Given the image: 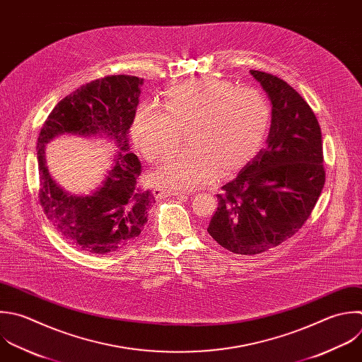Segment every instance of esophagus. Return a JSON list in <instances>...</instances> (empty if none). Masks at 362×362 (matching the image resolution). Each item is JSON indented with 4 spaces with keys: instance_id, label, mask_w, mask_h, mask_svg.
I'll return each mask as SVG.
<instances>
[{
    "instance_id": "esophagus-1",
    "label": "esophagus",
    "mask_w": 362,
    "mask_h": 362,
    "mask_svg": "<svg viewBox=\"0 0 362 362\" xmlns=\"http://www.w3.org/2000/svg\"><path fill=\"white\" fill-rule=\"evenodd\" d=\"M153 192H154V195H156L157 198L170 197V195H174V197H184V192H181V191H171V189H167V188H163V187H156Z\"/></svg>"
}]
</instances>
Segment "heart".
Listing matches in <instances>:
<instances>
[{
	"label": "heart",
	"mask_w": 362,
	"mask_h": 362,
	"mask_svg": "<svg viewBox=\"0 0 362 362\" xmlns=\"http://www.w3.org/2000/svg\"><path fill=\"white\" fill-rule=\"evenodd\" d=\"M269 99L253 88L216 78H192L171 86L156 103L134 112L132 134L148 161L168 157L185 132L188 148L171 156L153 175L156 184L188 189L250 161L272 127Z\"/></svg>",
	"instance_id": "heart-1"
}]
</instances>
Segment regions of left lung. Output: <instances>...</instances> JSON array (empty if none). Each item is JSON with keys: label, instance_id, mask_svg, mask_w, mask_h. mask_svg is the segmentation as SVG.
Instances as JSON below:
<instances>
[{"label": "left lung", "instance_id": "left-lung-1", "mask_svg": "<svg viewBox=\"0 0 362 362\" xmlns=\"http://www.w3.org/2000/svg\"><path fill=\"white\" fill-rule=\"evenodd\" d=\"M272 100L267 147L218 194L208 233L236 255H257L291 238L325 182L321 129L308 103L280 78L250 71Z\"/></svg>", "mask_w": 362, "mask_h": 362}]
</instances>
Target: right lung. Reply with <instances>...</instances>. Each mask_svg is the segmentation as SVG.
Wrapping results in <instances>:
<instances>
[{"label": "right lung", "instance_id": "1", "mask_svg": "<svg viewBox=\"0 0 362 362\" xmlns=\"http://www.w3.org/2000/svg\"><path fill=\"white\" fill-rule=\"evenodd\" d=\"M143 82L144 79L130 75L92 81L62 99L41 129L37 153L40 204L62 238L83 252L106 255L133 243L156 202L154 194L139 182L140 160L126 151ZM64 132H105L113 136L122 150L104 185L92 196H69L47 173L45 144Z\"/></svg>", "mask_w": 362, "mask_h": 362}]
</instances>
